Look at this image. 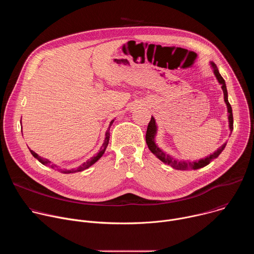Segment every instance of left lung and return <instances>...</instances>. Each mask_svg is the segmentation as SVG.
<instances>
[{"mask_svg":"<svg viewBox=\"0 0 254 254\" xmlns=\"http://www.w3.org/2000/svg\"><path fill=\"white\" fill-rule=\"evenodd\" d=\"M211 67L213 68V72L214 74L218 80V82L221 84V88L223 90L224 93V101L227 105V111H228V122H229V129L232 132L233 130V115H232V107L228 101V93H227V88H226V84H225V80L223 79V77L221 76V74L219 73L218 68L215 65L214 62H210ZM157 133V125H156V121L155 119L152 117L148 128H147V133H146V141L149 147V150L155 155L157 156L158 159H160L163 163L171 166L172 168L176 169V170H197L200 168H203L205 166H207L208 164H210V162L214 159H216L218 157L221 152L224 150V148L226 147V142L223 144L222 147H220L216 152H214L212 155H210L209 157H206L204 159H201L199 161H195V162H186V161H178L176 159H174L173 157H171L170 155H168L167 153L163 152L158 146L157 143L155 142V136Z\"/></svg>","mask_w":254,"mask_h":254,"instance_id":"obj_1","label":"left lung"}]
</instances>
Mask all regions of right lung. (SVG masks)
Segmentation results:
<instances>
[{"label":"right lung","mask_w":254,"mask_h":254,"mask_svg":"<svg viewBox=\"0 0 254 254\" xmlns=\"http://www.w3.org/2000/svg\"><path fill=\"white\" fill-rule=\"evenodd\" d=\"M113 123H114V120L111 122L110 127H108V128H107V130H106V132H105V138H104V141H103V143H102V146H101V148H100L99 152H98L94 157H92L91 159H89L88 161H86L84 164H82L81 166H79L77 169L64 170V171H62V170H61V173H64V174H70V173H75V172H81V171H83V170H85V169L89 168L90 166H92L95 162H97V161L102 157V155L104 154L105 149H106L107 144H108V140H110V128H111V127H112ZM30 152H31V154L33 155V157L37 159L41 164H43V165H45V166H49V167H50V168H52V169L56 168V166H55V165H53L49 160L44 159V158H42V157L38 156L37 154H36L35 152H33L32 150H30ZM59 171H60V170H59Z\"/></svg>","instance_id":"1"}]
</instances>
